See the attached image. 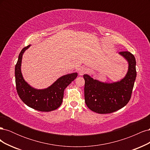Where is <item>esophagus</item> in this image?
Returning a JSON list of instances; mask_svg holds the SVG:
<instances>
[{
  "label": "esophagus",
  "instance_id": "esophagus-1",
  "mask_svg": "<svg viewBox=\"0 0 150 150\" xmlns=\"http://www.w3.org/2000/svg\"><path fill=\"white\" fill-rule=\"evenodd\" d=\"M86 71H87V68L84 66H81L79 69V75L82 76L85 73V72H86Z\"/></svg>",
  "mask_w": 150,
  "mask_h": 150
}]
</instances>
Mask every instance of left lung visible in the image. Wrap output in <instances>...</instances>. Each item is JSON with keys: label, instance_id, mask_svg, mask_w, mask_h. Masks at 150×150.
Masks as SVG:
<instances>
[{"label": "left lung", "instance_id": "1", "mask_svg": "<svg viewBox=\"0 0 150 150\" xmlns=\"http://www.w3.org/2000/svg\"><path fill=\"white\" fill-rule=\"evenodd\" d=\"M128 62V71L121 81L112 83L100 82L88 74L85 80L84 99L91 110L99 114L111 113L126 106L130 100L137 77L136 59L128 51L120 52Z\"/></svg>", "mask_w": 150, "mask_h": 150}]
</instances>
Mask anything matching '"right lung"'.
I'll return each instance as SVG.
<instances>
[{
    "label": "right lung",
    "instance_id": "obj_1",
    "mask_svg": "<svg viewBox=\"0 0 150 150\" xmlns=\"http://www.w3.org/2000/svg\"><path fill=\"white\" fill-rule=\"evenodd\" d=\"M30 46L22 49L16 64L15 78L17 94L21 100L31 108L44 112L54 111L61 105L65 88L76 78L78 73L74 72L63 76L46 89H36L31 87L24 79L21 69L22 55Z\"/></svg>",
    "mask_w": 150,
    "mask_h": 150
}]
</instances>
